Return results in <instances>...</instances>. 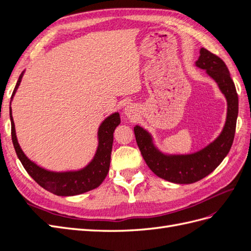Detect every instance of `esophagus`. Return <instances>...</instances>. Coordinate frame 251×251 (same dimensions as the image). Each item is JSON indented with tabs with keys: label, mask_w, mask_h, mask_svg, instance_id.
<instances>
[{
	"label": "esophagus",
	"mask_w": 251,
	"mask_h": 251,
	"mask_svg": "<svg viewBox=\"0 0 251 251\" xmlns=\"http://www.w3.org/2000/svg\"><path fill=\"white\" fill-rule=\"evenodd\" d=\"M125 112H126V115L130 116L131 114H133V113H134V109H133L132 105H127V107L126 108V111H125Z\"/></svg>",
	"instance_id": "34e87169"
}]
</instances>
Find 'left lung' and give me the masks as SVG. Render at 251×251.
Here are the masks:
<instances>
[{"instance_id":"left-lung-1","label":"left lung","mask_w":251,"mask_h":251,"mask_svg":"<svg viewBox=\"0 0 251 251\" xmlns=\"http://www.w3.org/2000/svg\"><path fill=\"white\" fill-rule=\"evenodd\" d=\"M196 65L206 70L209 76L217 81L227 100V119L221 135L208 147L195 154L166 156L154 147L146 130L138 126L134 127L136 142L151 171L158 177L179 184L194 183L218 168L230 151L237 126L239 100L228 68L218 55L205 48L200 50Z\"/></svg>"}]
</instances>
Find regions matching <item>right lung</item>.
Listing matches in <instances>:
<instances>
[{"instance_id":"obj_1","label":"right lung","mask_w":251,"mask_h":251,"mask_svg":"<svg viewBox=\"0 0 251 251\" xmlns=\"http://www.w3.org/2000/svg\"><path fill=\"white\" fill-rule=\"evenodd\" d=\"M23 73L20 75L19 80L14 88L12 96L20 85ZM10 120H11V138L14 150L21 160L24 169L32 177L37 184L41 185L46 191L57 196H74L86 193L100 186L104 178L107 177L110 169L111 151L113 146V134L116 126L120 124V117L118 113H114L101 124L98 131V144L95 157L87 168L78 172L68 173H53L44 170L34 164L32 161L23 153L19 142L17 140L14 123L11 115L10 108Z\"/></svg>"}]
</instances>
